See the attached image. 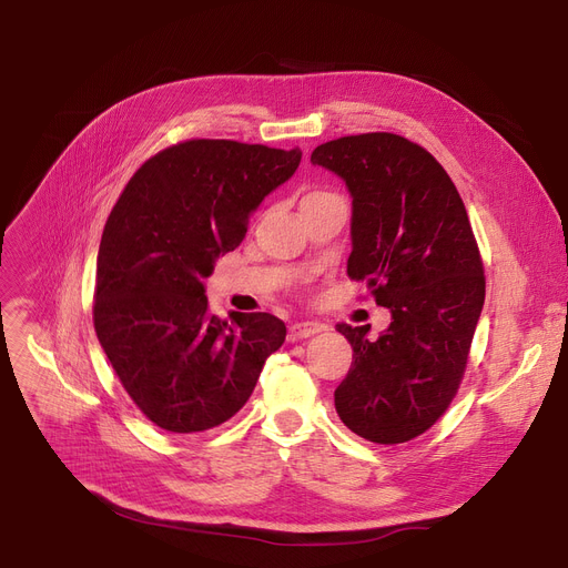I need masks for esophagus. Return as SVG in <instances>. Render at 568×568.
<instances>
[{"label": "esophagus", "mask_w": 568, "mask_h": 568, "mask_svg": "<svg viewBox=\"0 0 568 568\" xmlns=\"http://www.w3.org/2000/svg\"><path fill=\"white\" fill-rule=\"evenodd\" d=\"M324 332V324L322 322H313V320H300V322H292L290 324V338H308Z\"/></svg>", "instance_id": "obj_1"}]
</instances>
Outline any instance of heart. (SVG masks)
I'll use <instances>...</instances> for the list:
<instances>
[{
  "label": "heart",
  "instance_id": "1",
  "mask_svg": "<svg viewBox=\"0 0 568 568\" xmlns=\"http://www.w3.org/2000/svg\"><path fill=\"white\" fill-rule=\"evenodd\" d=\"M308 195H324V193H320V191H315V193H308Z\"/></svg>",
  "mask_w": 568,
  "mask_h": 568
}]
</instances>
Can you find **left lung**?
Instances as JSON below:
<instances>
[{"label": "left lung", "mask_w": 568, "mask_h": 568, "mask_svg": "<svg viewBox=\"0 0 568 568\" xmlns=\"http://www.w3.org/2000/svg\"><path fill=\"white\" fill-rule=\"evenodd\" d=\"M311 161L345 179L347 276L364 281L394 320L377 338L368 336L371 324H336L354 349L336 412L368 442H409L456 398L486 300L467 209L435 156L396 133L324 142Z\"/></svg>", "instance_id": "obj_1"}]
</instances>
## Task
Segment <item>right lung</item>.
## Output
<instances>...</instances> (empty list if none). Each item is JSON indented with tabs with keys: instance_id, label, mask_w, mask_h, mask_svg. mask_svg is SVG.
I'll use <instances>...</instances> for the list:
<instances>
[{
	"instance_id": "add662e5",
	"label": "right lung",
	"mask_w": 568,
	"mask_h": 568,
	"mask_svg": "<svg viewBox=\"0 0 568 568\" xmlns=\"http://www.w3.org/2000/svg\"><path fill=\"white\" fill-rule=\"evenodd\" d=\"M300 161V149L193 138L146 159L112 206L94 329L126 394L159 428L200 433L227 422L283 345L285 324L274 315L216 317L202 281Z\"/></svg>"
}]
</instances>
